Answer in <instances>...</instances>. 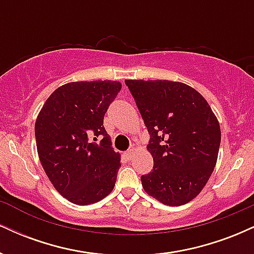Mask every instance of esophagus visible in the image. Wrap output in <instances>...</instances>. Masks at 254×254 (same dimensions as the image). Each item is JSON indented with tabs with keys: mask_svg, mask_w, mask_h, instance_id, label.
I'll list each match as a JSON object with an SVG mask.
<instances>
[{
	"mask_svg": "<svg viewBox=\"0 0 254 254\" xmlns=\"http://www.w3.org/2000/svg\"><path fill=\"white\" fill-rule=\"evenodd\" d=\"M125 156L127 157V159L129 160H131L133 157V150L132 149H130V150H127V153H125Z\"/></svg>",
	"mask_w": 254,
	"mask_h": 254,
	"instance_id": "34e87169",
	"label": "esophagus"
}]
</instances>
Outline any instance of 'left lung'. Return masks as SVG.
Wrapping results in <instances>:
<instances>
[{"label":"left lung","instance_id":"obj_1","mask_svg":"<svg viewBox=\"0 0 254 254\" xmlns=\"http://www.w3.org/2000/svg\"><path fill=\"white\" fill-rule=\"evenodd\" d=\"M150 135L154 170L141 177L144 191L165 205L189 203L216 166L221 129L196 89L168 80H125Z\"/></svg>","mask_w":254,"mask_h":254}]
</instances>
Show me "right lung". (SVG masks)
<instances>
[{
  "instance_id": "obj_1",
  "label": "right lung",
  "mask_w": 254,
  "mask_h": 254,
  "mask_svg": "<svg viewBox=\"0 0 254 254\" xmlns=\"http://www.w3.org/2000/svg\"><path fill=\"white\" fill-rule=\"evenodd\" d=\"M121 88V82L111 80L65 83L37 117L40 164L54 188L77 205L97 203L115 188L121 154L111 147L104 116ZM89 134L103 135L101 144H89Z\"/></svg>"
}]
</instances>
